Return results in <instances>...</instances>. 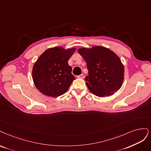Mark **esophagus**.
Wrapping results in <instances>:
<instances>
[{"label": "esophagus", "mask_w": 151, "mask_h": 151, "mask_svg": "<svg viewBox=\"0 0 151 151\" xmlns=\"http://www.w3.org/2000/svg\"><path fill=\"white\" fill-rule=\"evenodd\" d=\"M77 78H81V79L84 78V75L83 74H81V75H78V76H77Z\"/></svg>", "instance_id": "34e87169"}]
</instances>
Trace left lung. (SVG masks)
<instances>
[{
	"instance_id": "1",
	"label": "left lung",
	"mask_w": 151,
	"mask_h": 151,
	"mask_svg": "<svg viewBox=\"0 0 151 151\" xmlns=\"http://www.w3.org/2000/svg\"><path fill=\"white\" fill-rule=\"evenodd\" d=\"M78 52L86 61L88 70L86 85L92 93L104 97L120 88L124 79V68L115 52L99 46L82 47Z\"/></svg>"
}]
</instances>
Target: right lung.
<instances>
[{
	"label": "right lung",
	"instance_id": "1",
	"mask_svg": "<svg viewBox=\"0 0 151 151\" xmlns=\"http://www.w3.org/2000/svg\"><path fill=\"white\" fill-rule=\"evenodd\" d=\"M76 48H50L39 57L32 68V79L41 93L57 97L64 94L75 78L72 75L68 60Z\"/></svg>",
	"mask_w": 151,
	"mask_h": 151
}]
</instances>
